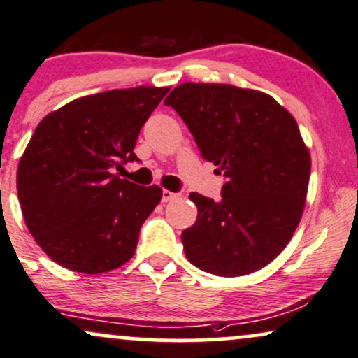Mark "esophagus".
<instances>
[{"instance_id": "esophagus-1", "label": "esophagus", "mask_w": 358, "mask_h": 358, "mask_svg": "<svg viewBox=\"0 0 358 358\" xmlns=\"http://www.w3.org/2000/svg\"><path fill=\"white\" fill-rule=\"evenodd\" d=\"M178 196V193H175V192H170V190H163V193H162V201H171V200H175V198Z\"/></svg>"}]
</instances>
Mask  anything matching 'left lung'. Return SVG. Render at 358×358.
Masks as SVG:
<instances>
[{"mask_svg": "<svg viewBox=\"0 0 358 358\" xmlns=\"http://www.w3.org/2000/svg\"><path fill=\"white\" fill-rule=\"evenodd\" d=\"M165 105L227 178L220 201L190 193L198 217L182 234L185 255L218 277L264 268L290 242L308 190L312 163L295 118L270 94L234 85L183 83Z\"/></svg>", "mask_w": 358, "mask_h": 358, "instance_id": "1", "label": "left lung"}]
</instances>
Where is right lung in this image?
Returning <instances> with one entry per match:
<instances>
[{"label": "right lung", "instance_id": "obj_1", "mask_svg": "<svg viewBox=\"0 0 358 358\" xmlns=\"http://www.w3.org/2000/svg\"><path fill=\"white\" fill-rule=\"evenodd\" d=\"M168 90L136 86L83 96L36 127L16 188L29 234L58 265L94 275L133 257L162 188L140 187L113 171L138 162L136 138Z\"/></svg>", "mask_w": 358, "mask_h": 358}]
</instances>
